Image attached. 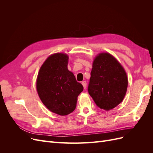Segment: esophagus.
I'll return each instance as SVG.
<instances>
[{
  "instance_id": "esophagus-1",
  "label": "esophagus",
  "mask_w": 153,
  "mask_h": 153,
  "mask_svg": "<svg viewBox=\"0 0 153 153\" xmlns=\"http://www.w3.org/2000/svg\"><path fill=\"white\" fill-rule=\"evenodd\" d=\"M82 84L83 87H84V89H85V88H86V85H87L86 82H85V81H83V82H82Z\"/></svg>"
}]
</instances>
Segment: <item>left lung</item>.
Masks as SVG:
<instances>
[{"label":"left lung","mask_w":153,"mask_h":153,"mask_svg":"<svg viewBox=\"0 0 153 153\" xmlns=\"http://www.w3.org/2000/svg\"><path fill=\"white\" fill-rule=\"evenodd\" d=\"M126 73L117 60L108 53L94 59L88 92L96 105L110 110L122 102L128 87Z\"/></svg>","instance_id":"1"}]
</instances>
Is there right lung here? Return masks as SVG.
I'll use <instances>...</instances> for the list:
<instances>
[{"label": "right lung", "mask_w": 153, "mask_h": 153, "mask_svg": "<svg viewBox=\"0 0 153 153\" xmlns=\"http://www.w3.org/2000/svg\"><path fill=\"white\" fill-rule=\"evenodd\" d=\"M68 55H51L41 66L36 81L39 98L51 112L66 115L73 112L84 87L68 69Z\"/></svg>", "instance_id": "right-lung-1"}]
</instances>
